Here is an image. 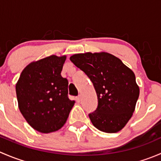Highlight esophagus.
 I'll return each instance as SVG.
<instances>
[{
	"mask_svg": "<svg viewBox=\"0 0 161 161\" xmlns=\"http://www.w3.org/2000/svg\"><path fill=\"white\" fill-rule=\"evenodd\" d=\"M80 100H81V95H79L78 97H76V101L80 102Z\"/></svg>",
	"mask_w": 161,
	"mask_h": 161,
	"instance_id": "esophagus-1",
	"label": "esophagus"
}]
</instances>
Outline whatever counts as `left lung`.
I'll use <instances>...</instances> for the list:
<instances>
[{"label":"left lung","instance_id":"8db88e82","mask_svg":"<svg viewBox=\"0 0 161 161\" xmlns=\"http://www.w3.org/2000/svg\"><path fill=\"white\" fill-rule=\"evenodd\" d=\"M71 62L92 81L98 107L89 114L94 127L114 133L130 120L139 96V87L131 69L108 52H86L70 57Z\"/></svg>","mask_w":161,"mask_h":161}]
</instances>
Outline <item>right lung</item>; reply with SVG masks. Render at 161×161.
Instances as JSON below:
<instances>
[{"label": "right lung", "mask_w": 161, "mask_h": 161, "mask_svg": "<svg viewBox=\"0 0 161 161\" xmlns=\"http://www.w3.org/2000/svg\"><path fill=\"white\" fill-rule=\"evenodd\" d=\"M67 56L51 55L30 63L15 85L18 104L32 129L42 133L59 130L75 102L68 97V79L61 73Z\"/></svg>", "instance_id": "obj_1"}]
</instances>
